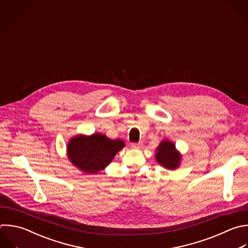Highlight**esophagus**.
Returning a JSON list of instances; mask_svg holds the SVG:
<instances>
[{
    "mask_svg": "<svg viewBox=\"0 0 248 248\" xmlns=\"http://www.w3.org/2000/svg\"><path fill=\"white\" fill-rule=\"evenodd\" d=\"M142 145H143V142H142V141H140V142H138V143H133V144H132V148L140 149V148L142 147Z\"/></svg>",
    "mask_w": 248,
    "mask_h": 248,
    "instance_id": "obj_1",
    "label": "esophagus"
}]
</instances>
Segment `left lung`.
Instances as JSON below:
<instances>
[{
	"label": "left lung",
	"mask_w": 248,
	"mask_h": 248,
	"mask_svg": "<svg viewBox=\"0 0 248 248\" xmlns=\"http://www.w3.org/2000/svg\"><path fill=\"white\" fill-rule=\"evenodd\" d=\"M155 160L167 170H176L180 166L182 155L176 149L174 142L164 139L156 148Z\"/></svg>",
	"instance_id": "8db88e82"
}]
</instances>
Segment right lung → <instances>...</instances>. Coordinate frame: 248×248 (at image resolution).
Wrapping results in <instances>:
<instances>
[{
    "label": "right lung",
    "instance_id": "1",
    "mask_svg": "<svg viewBox=\"0 0 248 248\" xmlns=\"http://www.w3.org/2000/svg\"><path fill=\"white\" fill-rule=\"evenodd\" d=\"M124 146L122 140H110L101 133L90 136L76 135L67 144V156L79 170L86 174H95L105 170Z\"/></svg>",
    "mask_w": 248,
    "mask_h": 248
}]
</instances>
